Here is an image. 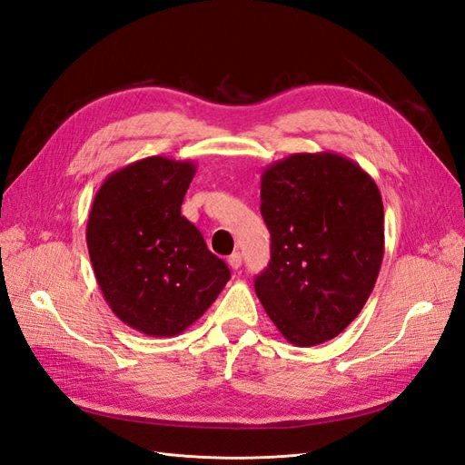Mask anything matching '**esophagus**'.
Instances as JSON below:
<instances>
[{"instance_id": "34e87169", "label": "esophagus", "mask_w": 465, "mask_h": 465, "mask_svg": "<svg viewBox=\"0 0 465 465\" xmlns=\"http://www.w3.org/2000/svg\"><path fill=\"white\" fill-rule=\"evenodd\" d=\"M227 263H229L231 270H238V267L242 265V256H241V252H234V254H231V256H229V260H227Z\"/></svg>"}]
</instances>
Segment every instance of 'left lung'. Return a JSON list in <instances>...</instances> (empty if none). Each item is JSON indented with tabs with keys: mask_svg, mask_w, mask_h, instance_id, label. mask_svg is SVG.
<instances>
[{
	"mask_svg": "<svg viewBox=\"0 0 465 465\" xmlns=\"http://www.w3.org/2000/svg\"><path fill=\"white\" fill-rule=\"evenodd\" d=\"M262 217L272 260L254 289L292 345L333 340L362 311L384 258L376 182L331 151L294 153L265 166Z\"/></svg>",
	"mask_w": 465,
	"mask_h": 465,
	"instance_id": "8db88e82",
	"label": "left lung"
}]
</instances>
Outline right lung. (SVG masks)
<instances>
[{
	"instance_id": "add662e5",
	"label": "right lung",
	"mask_w": 465,
	"mask_h": 465,
	"mask_svg": "<svg viewBox=\"0 0 465 465\" xmlns=\"http://www.w3.org/2000/svg\"><path fill=\"white\" fill-rule=\"evenodd\" d=\"M195 168L161 154L135 161L103 182L89 213L87 248L104 301L151 337L190 328L231 279L180 213Z\"/></svg>"
}]
</instances>
